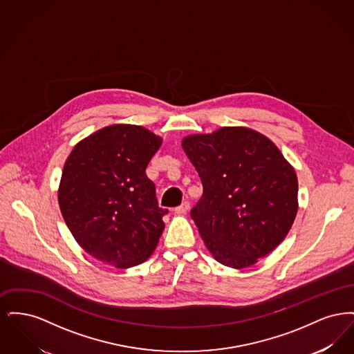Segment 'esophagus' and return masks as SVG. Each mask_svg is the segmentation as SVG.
Segmentation results:
<instances>
[{
  "mask_svg": "<svg viewBox=\"0 0 354 354\" xmlns=\"http://www.w3.org/2000/svg\"><path fill=\"white\" fill-rule=\"evenodd\" d=\"M188 209H189V203L183 202L180 205H179V207H176V208H175V214L182 215V214H185Z\"/></svg>",
  "mask_w": 354,
  "mask_h": 354,
  "instance_id": "esophagus-1",
  "label": "esophagus"
}]
</instances>
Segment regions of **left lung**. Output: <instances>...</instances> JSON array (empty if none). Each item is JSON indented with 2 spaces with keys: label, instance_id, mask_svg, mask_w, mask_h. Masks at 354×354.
<instances>
[{
  "label": "left lung",
  "instance_id": "8db88e82",
  "mask_svg": "<svg viewBox=\"0 0 354 354\" xmlns=\"http://www.w3.org/2000/svg\"><path fill=\"white\" fill-rule=\"evenodd\" d=\"M182 147L203 185L191 218L216 261L241 270L272 252L299 208L297 175L276 145L248 127H221L185 136Z\"/></svg>",
  "mask_w": 354,
  "mask_h": 354
}]
</instances>
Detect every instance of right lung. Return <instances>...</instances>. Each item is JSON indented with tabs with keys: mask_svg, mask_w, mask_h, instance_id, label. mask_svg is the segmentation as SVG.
<instances>
[{
	"mask_svg": "<svg viewBox=\"0 0 354 354\" xmlns=\"http://www.w3.org/2000/svg\"><path fill=\"white\" fill-rule=\"evenodd\" d=\"M160 145L142 126L113 124L84 138L65 162L62 216L77 243L104 264L135 267L158 245L169 209L158 205L146 167Z\"/></svg>",
	"mask_w": 354,
	"mask_h": 354,
	"instance_id": "add662e5",
	"label": "right lung"
}]
</instances>
